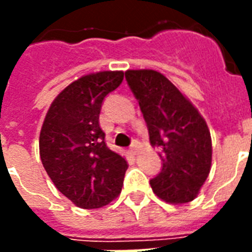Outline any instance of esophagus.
<instances>
[{
    "label": "esophagus",
    "instance_id": "34e87169",
    "mask_svg": "<svg viewBox=\"0 0 252 252\" xmlns=\"http://www.w3.org/2000/svg\"><path fill=\"white\" fill-rule=\"evenodd\" d=\"M129 153L132 154V156H136V154L138 153V142L137 141H133V144L130 145Z\"/></svg>",
    "mask_w": 252,
    "mask_h": 252
}]
</instances>
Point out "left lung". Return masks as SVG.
<instances>
[{"mask_svg": "<svg viewBox=\"0 0 252 252\" xmlns=\"http://www.w3.org/2000/svg\"><path fill=\"white\" fill-rule=\"evenodd\" d=\"M126 80L140 104L150 144L159 149L162 168L150 179L153 192L167 203H189L211 171L212 140L207 123L161 73L126 70Z\"/></svg>", "mask_w": 252, "mask_h": 252, "instance_id": "obj_1", "label": "left lung"}]
</instances>
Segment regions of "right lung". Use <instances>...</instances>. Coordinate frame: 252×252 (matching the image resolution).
<instances>
[{
	"label": "right lung",
	"instance_id": "obj_1",
	"mask_svg": "<svg viewBox=\"0 0 252 252\" xmlns=\"http://www.w3.org/2000/svg\"><path fill=\"white\" fill-rule=\"evenodd\" d=\"M123 72H99L65 87L49 107L39 138L41 163L59 191L77 207L95 209L120 193L126 161L106 145L102 103Z\"/></svg>",
	"mask_w": 252,
	"mask_h": 252
}]
</instances>
